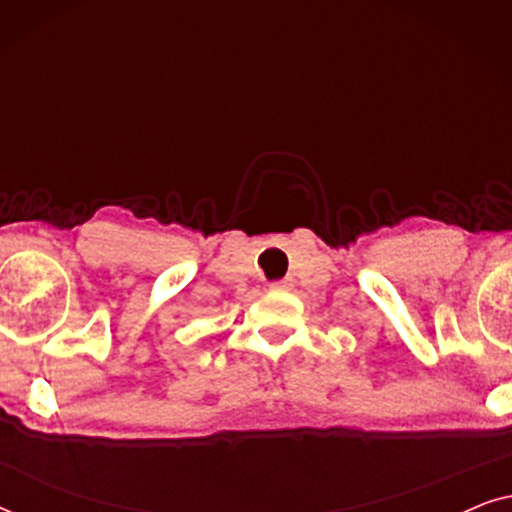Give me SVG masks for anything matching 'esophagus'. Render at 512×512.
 <instances>
[{
    "instance_id": "esophagus-1",
    "label": "esophagus",
    "mask_w": 512,
    "mask_h": 512,
    "mask_svg": "<svg viewBox=\"0 0 512 512\" xmlns=\"http://www.w3.org/2000/svg\"><path fill=\"white\" fill-rule=\"evenodd\" d=\"M291 279H277V282L270 284L272 291H289L291 289Z\"/></svg>"
}]
</instances>
